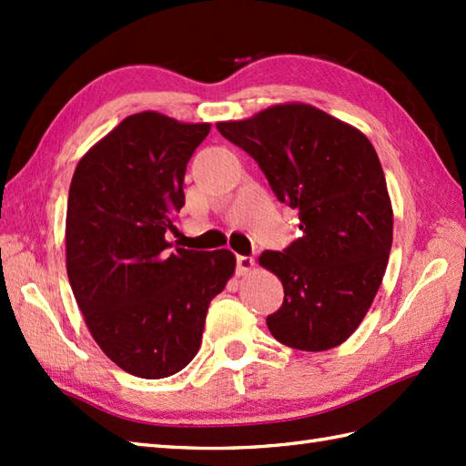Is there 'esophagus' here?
<instances>
[{
	"label": "esophagus",
	"instance_id": "esophagus-1",
	"mask_svg": "<svg viewBox=\"0 0 466 466\" xmlns=\"http://www.w3.org/2000/svg\"><path fill=\"white\" fill-rule=\"evenodd\" d=\"M254 268V258L250 256H236V274H248Z\"/></svg>",
	"mask_w": 466,
	"mask_h": 466
}]
</instances>
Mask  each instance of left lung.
<instances>
[{"label":"left lung","mask_w":466,"mask_h":466,"mask_svg":"<svg viewBox=\"0 0 466 466\" xmlns=\"http://www.w3.org/2000/svg\"><path fill=\"white\" fill-rule=\"evenodd\" d=\"M216 127L254 157L276 198L300 212V238L260 256L284 286L268 330L299 350L342 344L369 312L392 246V206L369 137L306 104Z\"/></svg>","instance_id":"1"}]
</instances>
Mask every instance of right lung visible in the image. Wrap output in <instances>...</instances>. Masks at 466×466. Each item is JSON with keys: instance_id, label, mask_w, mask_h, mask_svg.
I'll use <instances>...</instances> for the list:
<instances>
[{"instance_id": "obj_1", "label": "right lung", "mask_w": 466, "mask_h": 466, "mask_svg": "<svg viewBox=\"0 0 466 466\" xmlns=\"http://www.w3.org/2000/svg\"><path fill=\"white\" fill-rule=\"evenodd\" d=\"M208 132L210 124L134 114L82 157L69 186V286L107 359L140 379L190 364L208 304L234 274L230 250H172L166 240Z\"/></svg>"}]
</instances>
